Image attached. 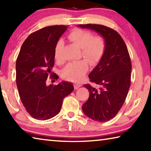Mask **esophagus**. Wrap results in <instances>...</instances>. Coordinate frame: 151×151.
Masks as SVG:
<instances>
[{
	"instance_id": "esophagus-1",
	"label": "esophagus",
	"mask_w": 151,
	"mask_h": 151,
	"mask_svg": "<svg viewBox=\"0 0 151 151\" xmlns=\"http://www.w3.org/2000/svg\"><path fill=\"white\" fill-rule=\"evenodd\" d=\"M81 83H75V85H74V88H75V89H78L80 87H81Z\"/></svg>"
}]
</instances>
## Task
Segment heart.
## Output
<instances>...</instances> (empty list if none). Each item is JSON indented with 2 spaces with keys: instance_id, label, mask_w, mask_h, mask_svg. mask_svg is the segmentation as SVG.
Segmentation results:
<instances>
[{
  "instance_id": "heart-1",
  "label": "heart",
  "mask_w": 151,
  "mask_h": 151,
  "mask_svg": "<svg viewBox=\"0 0 151 151\" xmlns=\"http://www.w3.org/2000/svg\"><path fill=\"white\" fill-rule=\"evenodd\" d=\"M68 39L81 48V56L91 64L100 60L105 51L104 39L101 36H93L90 31L80 29H74L68 35ZM63 46L62 40L57 42L54 48V58L56 61L59 60V53ZM88 69V64L85 61L71 62L61 70V76L67 80L79 81L84 76Z\"/></svg>"
}]
</instances>
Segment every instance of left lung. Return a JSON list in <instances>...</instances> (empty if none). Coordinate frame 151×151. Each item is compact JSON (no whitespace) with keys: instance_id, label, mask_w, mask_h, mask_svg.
I'll use <instances>...</instances> for the list:
<instances>
[{"instance_id":"obj_1","label":"left lung","mask_w":151,"mask_h":151,"mask_svg":"<svg viewBox=\"0 0 151 151\" xmlns=\"http://www.w3.org/2000/svg\"><path fill=\"white\" fill-rule=\"evenodd\" d=\"M78 27L97 32L106 42L104 55L89 74L90 81L98 88L83 85L90 96L82 110L95 121H109L122 106L130 88L132 65L127 47L118 32L109 27L96 24Z\"/></svg>"}]
</instances>
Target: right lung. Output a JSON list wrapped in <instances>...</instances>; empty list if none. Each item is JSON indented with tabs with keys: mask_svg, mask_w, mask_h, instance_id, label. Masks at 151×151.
I'll use <instances>...</instances> for the list:
<instances>
[{
	"mask_svg": "<svg viewBox=\"0 0 151 151\" xmlns=\"http://www.w3.org/2000/svg\"><path fill=\"white\" fill-rule=\"evenodd\" d=\"M68 27L53 25L31 33L21 46L16 61V81L24 107L35 119H50L60 112L63 98L73 86L62 81L58 85L46 83L54 65V48ZM51 73V79L58 75ZM55 81V80H53Z\"/></svg>",
	"mask_w": 151,
	"mask_h": 151,
	"instance_id": "right-lung-1",
	"label": "right lung"
}]
</instances>
